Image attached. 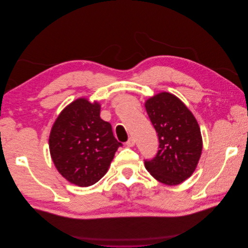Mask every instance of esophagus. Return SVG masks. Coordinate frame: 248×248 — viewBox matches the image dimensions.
I'll use <instances>...</instances> for the list:
<instances>
[{
	"mask_svg": "<svg viewBox=\"0 0 248 248\" xmlns=\"http://www.w3.org/2000/svg\"><path fill=\"white\" fill-rule=\"evenodd\" d=\"M134 145H136V140H134L133 138H129L128 140L126 141V146L127 147H133Z\"/></svg>",
	"mask_w": 248,
	"mask_h": 248,
	"instance_id": "34e87169",
	"label": "esophagus"
}]
</instances>
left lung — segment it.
I'll use <instances>...</instances> for the list:
<instances>
[{"mask_svg": "<svg viewBox=\"0 0 248 248\" xmlns=\"http://www.w3.org/2000/svg\"><path fill=\"white\" fill-rule=\"evenodd\" d=\"M145 107L159 140V150L154 158L145 160V167L163 184L182 183L192 175L202 153L197 120L185 104L170 93L151 97Z\"/></svg>", "mask_w": 248, "mask_h": 248, "instance_id": "left-lung-1", "label": "left lung"}]
</instances>
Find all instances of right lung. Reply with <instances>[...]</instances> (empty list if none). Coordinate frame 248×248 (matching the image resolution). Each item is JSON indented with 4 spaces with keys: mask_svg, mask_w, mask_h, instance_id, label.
<instances>
[{
    "mask_svg": "<svg viewBox=\"0 0 248 248\" xmlns=\"http://www.w3.org/2000/svg\"><path fill=\"white\" fill-rule=\"evenodd\" d=\"M122 142L100 118V106L79 98L67 107L52 126L49 151L57 170L70 183L87 187L106 175Z\"/></svg>",
    "mask_w": 248,
    "mask_h": 248,
    "instance_id": "1",
    "label": "right lung"
}]
</instances>
